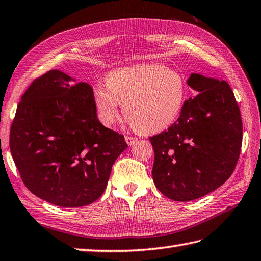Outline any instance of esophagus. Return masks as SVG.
Returning a JSON list of instances; mask_svg holds the SVG:
<instances>
[{
    "label": "esophagus",
    "instance_id": "esophagus-1",
    "mask_svg": "<svg viewBox=\"0 0 261 261\" xmlns=\"http://www.w3.org/2000/svg\"><path fill=\"white\" fill-rule=\"evenodd\" d=\"M125 141L128 145H133L136 142V139H135V137H133V136H125Z\"/></svg>",
    "mask_w": 261,
    "mask_h": 261
}]
</instances>
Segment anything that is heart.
<instances>
[{
	"mask_svg": "<svg viewBox=\"0 0 261 261\" xmlns=\"http://www.w3.org/2000/svg\"><path fill=\"white\" fill-rule=\"evenodd\" d=\"M188 99V85L179 71L156 63L121 67L106 76V84L92 88V100L103 125L112 126L124 103L125 120L143 133L168 128Z\"/></svg>",
	"mask_w": 261,
	"mask_h": 261,
	"instance_id": "obj_1",
	"label": "heart"
}]
</instances>
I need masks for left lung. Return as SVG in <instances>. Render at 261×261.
I'll list each match as a JSON object with an SVG mask.
<instances>
[{
  "mask_svg": "<svg viewBox=\"0 0 261 261\" xmlns=\"http://www.w3.org/2000/svg\"><path fill=\"white\" fill-rule=\"evenodd\" d=\"M188 85L198 95L185 102L168 129L150 137L154 185L180 202L223 185L235 169L242 145V119L227 83L191 73Z\"/></svg>",
  "mask_w": 261,
  "mask_h": 261,
  "instance_id": "left-lung-1",
  "label": "left lung"
}]
</instances>
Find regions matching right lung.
I'll list each match as a JSON object with an SVG mask.
<instances>
[{"mask_svg":"<svg viewBox=\"0 0 261 261\" xmlns=\"http://www.w3.org/2000/svg\"><path fill=\"white\" fill-rule=\"evenodd\" d=\"M127 146L124 135L97 119L92 87L59 70L27 88L10 132V151L24 185L62 208L99 199Z\"/></svg>","mask_w":261,"mask_h":261,"instance_id":"obj_1","label":"right lung"}]
</instances>
